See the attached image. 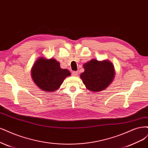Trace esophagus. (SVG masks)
<instances>
[{
    "mask_svg": "<svg viewBox=\"0 0 148 148\" xmlns=\"http://www.w3.org/2000/svg\"><path fill=\"white\" fill-rule=\"evenodd\" d=\"M78 75V72H75V71H74V72H72V76H76Z\"/></svg>",
    "mask_w": 148,
    "mask_h": 148,
    "instance_id": "34e87169",
    "label": "esophagus"
}]
</instances>
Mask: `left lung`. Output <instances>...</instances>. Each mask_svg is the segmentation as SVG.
I'll use <instances>...</instances> for the list:
<instances>
[{
  "instance_id": "8db88e82",
  "label": "left lung",
  "mask_w": 148,
  "mask_h": 148,
  "mask_svg": "<svg viewBox=\"0 0 148 148\" xmlns=\"http://www.w3.org/2000/svg\"><path fill=\"white\" fill-rule=\"evenodd\" d=\"M83 67L84 72L80 75V78L86 88L93 92L105 90L114 78V67L108 60L91 59Z\"/></svg>"
}]
</instances>
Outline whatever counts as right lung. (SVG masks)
I'll return each instance as SVG.
<instances>
[{"label": "right lung", "instance_id": "add662e5", "mask_svg": "<svg viewBox=\"0 0 148 148\" xmlns=\"http://www.w3.org/2000/svg\"><path fill=\"white\" fill-rule=\"evenodd\" d=\"M67 69H62L60 63L54 58L39 57L31 69V76L34 83L45 92L57 90L65 78L70 76Z\"/></svg>", "mask_w": 148, "mask_h": 148}]
</instances>
